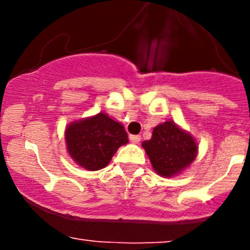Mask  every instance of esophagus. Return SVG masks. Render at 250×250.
Wrapping results in <instances>:
<instances>
[{
	"label": "esophagus",
	"mask_w": 250,
	"mask_h": 250,
	"mask_svg": "<svg viewBox=\"0 0 250 250\" xmlns=\"http://www.w3.org/2000/svg\"><path fill=\"white\" fill-rule=\"evenodd\" d=\"M130 141H131L132 144H139L141 140V136L140 135H130L129 136Z\"/></svg>",
	"instance_id": "obj_1"
}]
</instances>
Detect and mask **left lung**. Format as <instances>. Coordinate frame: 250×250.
I'll return each instance as SVG.
<instances>
[{"mask_svg": "<svg viewBox=\"0 0 250 250\" xmlns=\"http://www.w3.org/2000/svg\"><path fill=\"white\" fill-rule=\"evenodd\" d=\"M141 145L149 156L152 169L165 178L182 173L198 154L195 139L173 121H165L154 127L151 139Z\"/></svg>", "mask_w": 250, "mask_h": 250, "instance_id": "1", "label": "left lung"}]
</instances>
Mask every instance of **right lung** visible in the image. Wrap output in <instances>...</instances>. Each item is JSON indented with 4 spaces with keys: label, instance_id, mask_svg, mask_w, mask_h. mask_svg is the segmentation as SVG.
I'll list each match as a JSON object with an SVG mask.
<instances>
[{
    "label": "right lung",
    "instance_id": "obj_1",
    "mask_svg": "<svg viewBox=\"0 0 250 250\" xmlns=\"http://www.w3.org/2000/svg\"><path fill=\"white\" fill-rule=\"evenodd\" d=\"M68 155L81 167L95 171L109 164L121 145L127 144V134L120 123L105 112L74 121L66 127Z\"/></svg>",
    "mask_w": 250,
    "mask_h": 250
}]
</instances>
